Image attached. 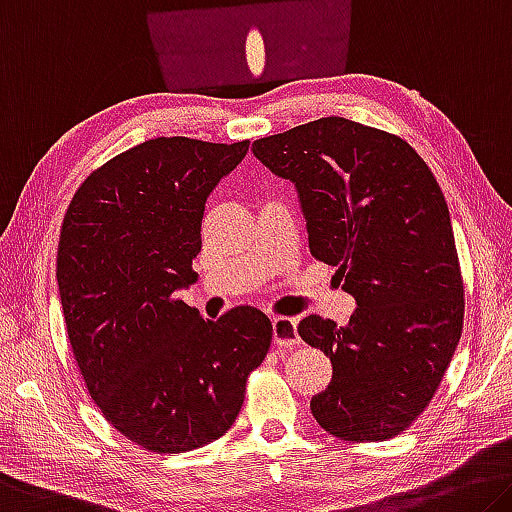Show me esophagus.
Returning <instances> with one entry per match:
<instances>
[{
	"instance_id": "1",
	"label": "esophagus",
	"mask_w": 512,
	"mask_h": 512,
	"mask_svg": "<svg viewBox=\"0 0 512 512\" xmlns=\"http://www.w3.org/2000/svg\"><path fill=\"white\" fill-rule=\"evenodd\" d=\"M273 344L278 348H296L300 344V337L296 332V319L291 316H273Z\"/></svg>"
}]
</instances>
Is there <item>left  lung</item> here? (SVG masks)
Returning a JSON list of instances; mask_svg holds the SVG:
<instances>
[{
  "instance_id": "obj_1",
  "label": "left lung",
  "mask_w": 512,
  "mask_h": 512,
  "mask_svg": "<svg viewBox=\"0 0 512 512\" xmlns=\"http://www.w3.org/2000/svg\"><path fill=\"white\" fill-rule=\"evenodd\" d=\"M253 152L296 184L310 253L358 300L344 328L319 314L298 323L332 364L314 419L348 442L403 433L433 401L465 319L440 184L401 136L339 116L264 136Z\"/></svg>"
}]
</instances>
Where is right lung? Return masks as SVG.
<instances>
[{
	"mask_svg": "<svg viewBox=\"0 0 512 512\" xmlns=\"http://www.w3.org/2000/svg\"><path fill=\"white\" fill-rule=\"evenodd\" d=\"M248 145L139 143L95 168L63 216L56 280L77 369L102 417L154 453L230 431L269 353L262 310L239 305L205 321L175 296L196 282L207 196Z\"/></svg>",
	"mask_w": 512,
	"mask_h": 512,
	"instance_id": "1",
	"label": "right lung"
}]
</instances>
